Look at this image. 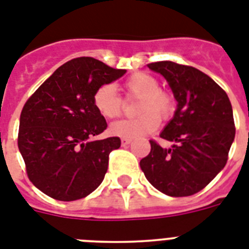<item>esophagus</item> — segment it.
Listing matches in <instances>:
<instances>
[{
	"mask_svg": "<svg viewBox=\"0 0 249 249\" xmlns=\"http://www.w3.org/2000/svg\"><path fill=\"white\" fill-rule=\"evenodd\" d=\"M131 142H133L131 139H128V138H123V139H121V145H123V147H125V145L130 144Z\"/></svg>",
	"mask_w": 249,
	"mask_h": 249,
	"instance_id": "obj_1",
	"label": "esophagus"
}]
</instances>
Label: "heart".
I'll use <instances>...</instances> for the list:
<instances>
[{
	"label": "heart",
	"instance_id": "b5f03b06",
	"mask_svg": "<svg viewBox=\"0 0 249 249\" xmlns=\"http://www.w3.org/2000/svg\"><path fill=\"white\" fill-rule=\"evenodd\" d=\"M128 97H139L137 118L119 120L110 125V133L120 138L143 137L160 126V118L170 119L176 110V101L171 92L160 89L158 78L149 73L135 72L124 82ZM96 110L106 119L119 118L124 108V101L112 83L100 86L93 93Z\"/></svg>",
	"mask_w": 249,
	"mask_h": 249
}]
</instances>
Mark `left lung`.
<instances>
[{"mask_svg": "<svg viewBox=\"0 0 249 249\" xmlns=\"http://www.w3.org/2000/svg\"><path fill=\"white\" fill-rule=\"evenodd\" d=\"M168 81L177 110L160 138L175 142L163 149L149 141L141 168L157 190L173 197L201 191L227 164L235 126L229 97L208 74L170 60L148 64Z\"/></svg>", "mask_w": 249, "mask_h": 249, "instance_id": "obj_1", "label": "left lung"}]
</instances>
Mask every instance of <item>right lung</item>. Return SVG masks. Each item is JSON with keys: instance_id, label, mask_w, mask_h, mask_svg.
<instances>
[{"instance_id": "obj_1", "label": "right lung", "mask_w": 249, "mask_h": 249, "mask_svg": "<svg viewBox=\"0 0 249 249\" xmlns=\"http://www.w3.org/2000/svg\"><path fill=\"white\" fill-rule=\"evenodd\" d=\"M125 72L95 58H74L60 66L25 102L18 149L29 179L45 195L74 201L102 182L108 154L120 147L121 141L119 137L91 141L107 128L93 105V93Z\"/></svg>"}]
</instances>
